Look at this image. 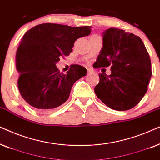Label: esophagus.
<instances>
[{
    "label": "esophagus",
    "mask_w": 160,
    "mask_h": 160,
    "mask_svg": "<svg viewBox=\"0 0 160 160\" xmlns=\"http://www.w3.org/2000/svg\"><path fill=\"white\" fill-rule=\"evenodd\" d=\"M93 73V71L92 69H87V74H91Z\"/></svg>",
    "instance_id": "34e87169"
}]
</instances>
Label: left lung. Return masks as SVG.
I'll return each instance as SVG.
<instances>
[{
    "label": "left lung",
    "instance_id": "left-lung-1",
    "mask_svg": "<svg viewBox=\"0 0 160 160\" xmlns=\"http://www.w3.org/2000/svg\"><path fill=\"white\" fill-rule=\"evenodd\" d=\"M103 47L95 68L111 66V75L100 73L97 97L113 110L127 111L142 100L152 76L149 54L143 41L133 33L109 28L102 35Z\"/></svg>",
    "mask_w": 160,
    "mask_h": 160
}]
</instances>
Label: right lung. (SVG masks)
I'll use <instances>...</instances> for the list:
<instances>
[{"instance_id":"add662e5","label":"right lung","mask_w":160,"mask_h":160,"mask_svg":"<svg viewBox=\"0 0 160 160\" xmlns=\"http://www.w3.org/2000/svg\"><path fill=\"white\" fill-rule=\"evenodd\" d=\"M90 32L89 26L54 23L41 24L25 32L17 50L16 68L19 91L28 104L46 113L68 99L73 84L86 76L87 69L72 65L64 74L55 64L61 57L69 55L78 38Z\"/></svg>"}]
</instances>
